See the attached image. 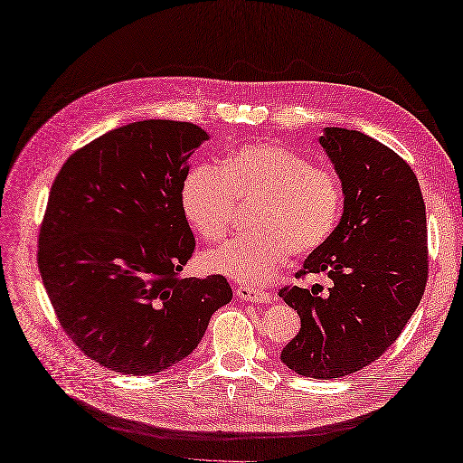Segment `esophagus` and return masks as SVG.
Returning a JSON list of instances; mask_svg holds the SVG:
<instances>
[{"label":"esophagus","instance_id":"esophagus-1","mask_svg":"<svg viewBox=\"0 0 463 463\" xmlns=\"http://www.w3.org/2000/svg\"><path fill=\"white\" fill-rule=\"evenodd\" d=\"M235 297H238L240 300H245V302H265L269 304L270 300H273V295L267 290H261V288H253V287H240L238 290H235Z\"/></svg>","mask_w":463,"mask_h":463}]
</instances>
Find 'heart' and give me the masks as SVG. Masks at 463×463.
Returning <instances> with one entry per match:
<instances>
[{
    "label": "heart",
    "instance_id": "heart-1",
    "mask_svg": "<svg viewBox=\"0 0 463 463\" xmlns=\"http://www.w3.org/2000/svg\"><path fill=\"white\" fill-rule=\"evenodd\" d=\"M342 184L328 166L273 143H251L228 153L220 168H193L180 186V208L208 241L228 233L240 204H250L251 233L198 257L208 275L263 285L290 253L308 255L328 241L342 216Z\"/></svg>",
    "mask_w": 463,
    "mask_h": 463
}]
</instances>
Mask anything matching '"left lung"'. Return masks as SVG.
Segmentation results:
<instances>
[{
  "mask_svg": "<svg viewBox=\"0 0 463 463\" xmlns=\"http://www.w3.org/2000/svg\"><path fill=\"white\" fill-rule=\"evenodd\" d=\"M322 149L344 190L332 238L298 270L326 273L334 287L280 288L300 332L280 359L298 375L337 379L387 352L420 304L428 280L426 208L411 165L355 129L326 128Z\"/></svg>",
  "mask_w": 463,
  "mask_h": 463,
  "instance_id": "1",
  "label": "left lung"
}]
</instances>
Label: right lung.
<instances>
[{
    "instance_id": "obj_1",
    "label": "right lung",
    "mask_w": 463,
    "mask_h": 463,
    "mask_svg": "<svg viewBox=\"0 0 463 463\" xmlns=\"http://www.w3.org/2000/svg\"><path fill=\"white\" fill-rule=\"evenodd\" d=\"M206 139L188 121H135L72 153L51 186L43 285L71 340L116 373L183 362L233 297L222 275L180 277L196 247L180 186Z\"/></svg>"
}]
</instances>
